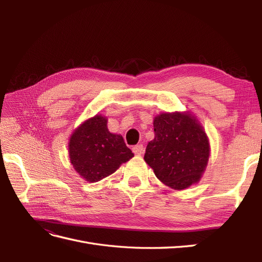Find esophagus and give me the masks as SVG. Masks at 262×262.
Segmentation results:
<instances>
[{
    "instance_id": "obj_1",
    "label": "esophagus",
    "mask_w": 262,
    "mask_h": 262,
    "mask_svg": "<svg viewBox=\"0 0 262 262\" xmlns=\"http://www.w3.org/2000/svg\"><path fill=\"white\" fill-rule=\"evenodd\" d=\"M132 150H133V153L136 154V155H142V154H143V152H144V147H143V145H142V144H138L136 146H133Z\"/></svg>"
}]
</instances>
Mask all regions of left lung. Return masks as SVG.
Listing matches in <instances>:
<instances>
[{"label":"left lung","mask_w":262,"mask_h":262,"mask_svg":"<svg viewBox=\"0 0 262 262\" xmlns=\"http://www.w3.org/2000/svg\"><path fill=\"white\" fill-rule=\"evenodd\" d=\"M155 138L144 161L164 185L184 190L199 182L210 157V142L203 126L189 112L162 113L153 121Z\"/></svg>","instance_id":"1"}]
</instances>
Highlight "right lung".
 Masks as SVG:
<instances>
[{"mask_svg":"<svg viewBox=\"0 0 262 262\" xmlns=\"http://www.w3.org/2000/svg\"><path fill=\"white\" fill-rule=\"evenodd\" d=\"M107 121L101 115L87 119L73 131L69 141L70 162L89 182L112 175L134 156L122 136L109 132Z\"/></svg>","mask_w":262,"mask_h":262,"instance_id":"right-lung-1","label":"right lung"}]
</instances>
